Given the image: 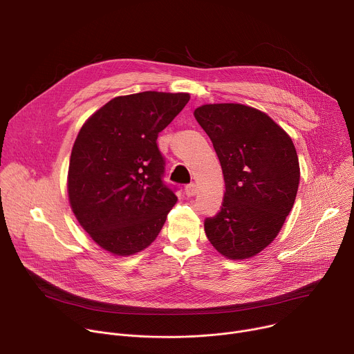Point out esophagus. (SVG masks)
<instances>
[{"mask_svg": "<svg viewBox=\"0 0 354 354\" xmlns=\"http://www.w3.org/2000/svg\"><path fill=\"white\" fill-rule=\"evenodd\" d=\"M185 193H186V196H194L196 193H197V187H196V185L194 183H189V185H186L185 186Z\"/></svg>", "mask_w": 354, "mask_h": 354, "instance_id": "esophagus-1", "label": "esophagus"}]
</instances>
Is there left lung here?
I'll return each mask as SVG.
<instances>
[{"label":"left lung","instance_id":"obj_1","mask_svg":"<svg viewBox=\"0 0 354 354\" xmlns=\"http://www.w3.org/2000/svg\"><path fill=\"white\" fill-rule=\"evenodd\" d=\"M220 160L225 193L221 210L205 220L209 241L230 259L259 254L279 234L299 183L295 147L266 113L239 104L194 111Z\"/></svg>","mask_w":354,"mask_h":354}]
</instances>
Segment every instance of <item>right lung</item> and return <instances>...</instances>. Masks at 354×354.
Listing matches in <instances>:
<instances>
[{
	"label": "right lung",
	"mask_w": 354,
	"mask_h": 354,
	"mask_svg": "<svg viewBox=\"0 0 354 354\" xmlns=\"http://www.w3.org/2000/svg\"><path fill=\"white\" fill-rule=\"evenodd\" d=\"M189 99V93L156 91L118 96L77 136L68 168L70 205L91 238L115 255L147 248L176 203V187L164 180L157 138Z\"/></svg>",
	"instance_id": "1"
}]
</instances>
